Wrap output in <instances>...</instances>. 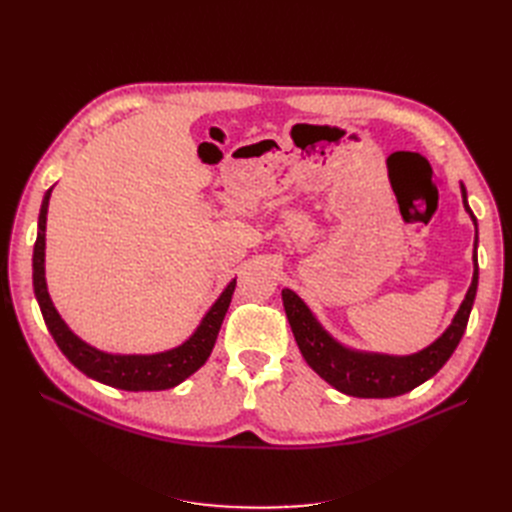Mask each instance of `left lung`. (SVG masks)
<instances>
[{"mask_svg":"<svg viewBox=\"0 0 512 512\" xmlns=\"http://www.w3.org/2000/svg\"><path fill=\"white\" fill-rule=\"evenodd\" d=\"M461 198L463 209L468 211L472 224L476 228L474 235V254H472V284L466 292V299L461 301L457 314L453 316L451 324L446 331L431 342L427 348L418 350L414 354H384V352H367L356 350L335 339L322 322L316 318L312 309L299 297L297 292L284 288L282 301L286 316L290 322V329L294 335L305 363L312 367L316 374L329 382L333 389L344 395L352 397H365V399H384V397H397L404 395L418 384L427 382L442 369V365L451 359V354L459 346L463 333L468 327V318L472 312V305L476 299L478 288V222L468 205V192L466 185L461 183Z\"/></svg>","mask_w":512,"mask_h":512,"instance_id":"8db88e82","label":"left lung"}]
</instances>
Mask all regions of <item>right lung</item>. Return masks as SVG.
Returning <instances> with one entry per match:
<instances>
[{
	"label": "right lung",
	"instance_id": "add662e5",
	"mask_svg": "<svg viewBox=\"0 0 512 512\" xmlns=\"http://www.w3.org/2000/svg\"><path fill=\"white\" fill-rule=\"evenodd\" d=\"M53 188L46 190L38 215V237L34 245V292L42 318L46 322V329L53 335L59 350L66 354V359L76 369H81L91 380H98L121 391H164L173 389V386L181 384L185 378H190L211 356L215 339H218L228 305L232 301V292H235L237 286V277L228 282L220 297L207 309V314L198 322L194 333L175 348L151 354H121L91 346L76 335L68 327L66 320L59 316L49 294V286H46V213H49Z\"/></svg>",
	"mask_w": 512,
	"mask_h": 512
}]
</instances>
